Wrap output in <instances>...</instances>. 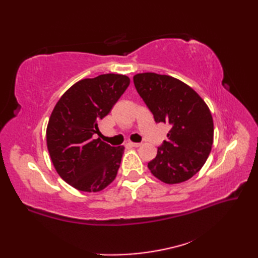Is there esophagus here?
Here are the masks:
<instances>
[{
  "label": "esophagus",
  "instance_id": "34e87169",
  "mask_svg": "<svg viewBox=\"0 0 258 258\" xmlns=\"http://www.w3.org/2000/svg\"><path fill=\"white\" fill-rule=\"evenodd\" d=\"M130 145L133 146V147H140L142 145V143H132V142H131Z\"/></svg>",
  "mask_w": 258,
  "mask_h": 258
}]
</instances>
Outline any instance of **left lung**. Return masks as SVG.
Here are the masks:
<instances>
[{
  "mask_svg": "<svg viewBox=\"0 0 258 258\" xmlns=\"http://www.w3.org/2000/svg\"><path fill=\"white\" fill-rule=\"evenodd\" d=\"M134 85L156 123H167V141L149 162L151 173L166 184L193 177L210 155L214 124L210 108L197 93L172 76L140 73Z\"/></svg>",
  "mask_w": 258,
  "mask_h": 258,
  "instance_id": "obj_1",
  "label": "left lung"
}]
</instances>
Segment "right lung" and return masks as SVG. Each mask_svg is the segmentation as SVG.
I'll return each mask as SVG.
<instances>
[{"label": "right lung", "instance_id": "right-lung-1", "mask_svg": "<svg viewBox=\"0 0 258 258\" xmlns=\"http://www.w3.org/2000/svg\"><path fill=\"white\" fill-rule=\"evenodd\" d=\"M128 85L130 79L120 74L81 80L54 107L46 130L47 150L59 176L74 188L100 191L116 177L124 146L94 140V134Z\"/></svg>", "mask_w": 258, "mask_h": 258}]
</instances>
